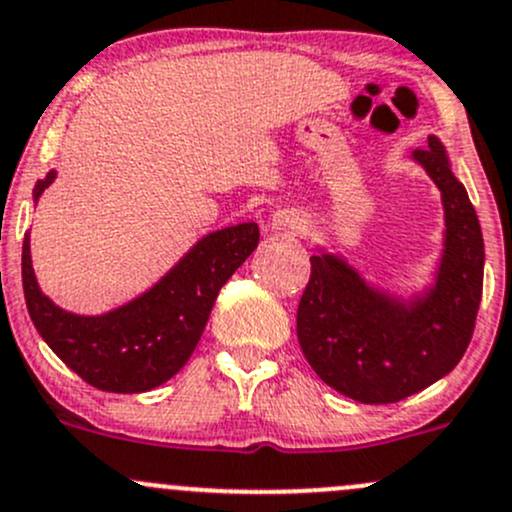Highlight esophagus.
Masks as SVG:
<instances>
[{
    "instance_id": "34e87169",
    "label": "esophagus",
    "mask_w": 512,
    "mask_h": 512,
    "mask_svg": "<svg viewBox=\"0 0 512 512\" xmlns=\"http://www.w3.org/2000/svg\"><path fill=\"white\" fill-rule=\"evenodd\" d=\"M272 228L274 230H287V233L297 235L306 228V223L297 211H277L272 215Z\"/></svg>"
}]
</instances>
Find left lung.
Returning <instances> with one entry per match:
<instances>
[{
    "mask_svg": "<svg viewBox=\"0 0 512 512\" xmlns=\"http://www.w3.org/2000/svg\"><path fill=\"white\" fill-rule=\"evenodd\" d=\"M441 191L444 252L437 279L412 299L370 287L343 257H311L297 336L326 385L363 405L400 402L456 368L469 348L483 292V235L444 144L412 154Z\"/></svg>",
    "mask_w": 512,
    "mask_h": 512,
    "instance_id": "8db88e82",
    "label": "left lung"
}]
</instances>
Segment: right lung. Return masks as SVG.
Returning <instances> with one entry per match:
<instances>
[{
    "label": "right lung",
    "instance_id": "obj_1",
    "mask_svg": "<svg viewBox=\"0 0 512 512\" xmlns=\"http://www.w3.org/2000/svg\"><path fill=\"white\" fill-rule=\"evenodd\" d=\"M53 179L56 171H48L36 184L34 201ZM257 242V223L215 230L142 297L102 316H80L56 306L39 289L26 233L21 247L26 309L48 348L88 385L122 395L154 390L191 358L220 287L252 255Z\"/></svg>",
    "mask_w": 512,
    "mask_h": 512
}]
</instances>
